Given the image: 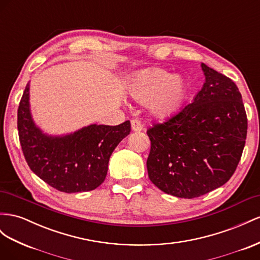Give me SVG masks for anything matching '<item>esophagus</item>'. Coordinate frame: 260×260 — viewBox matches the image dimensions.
Wrapping results in <instances>:
<instances>
[{"instance_id": "obj_1", "label": "esophagus", "mask_w": 260, "mask_h": 260, "mask_svg": "<svg viewBox=\"0 0 260 260\" xmlns=\"http://www.w3.org/2000/svg\"><path fill=\"white\" fill-rule=\"evenodd\" d=\"M131 128L135 132H140L143 130V125L138 119H133V120H131Z\"/></svg>"}]
</instances>
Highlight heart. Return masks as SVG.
Listing matches in <instances>:
<instances>
[{
  "instance_id": "b5f03b06",
  "label": "heart",
  "mask_w": 260,
  "mask_h": 260,
  "mask_svg": "<svg viewBox=\"0 0 260 260\" xmlns=\"http://www.w3.org/2000/svg\"><path fill=\"white\" fill-rule=\"evenodd\" d=\"M128 92L133 101L149 105L153 116L164 118L179 107L186 94V83L165 70L147 69L135 76Z\"/></svg>"
}]
</instances>
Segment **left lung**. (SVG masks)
Listing matches in <instances>:
<instances>
[{"instance_id": "8db88e82", "label": "left lung", "mask_w": 260, "mask_h": 260, "mask_svg": "<svg viewBox=\"0 0 260 260\" xmlns=\"http://www.w3.org/2000/svg\"><path fill=\"white\" fill-rule=\"evenodd\" d=\"M206 82L193 101L146 131L151 181L178 198L206 194L232 177L247 135V117L236 84L201 63Z\"/></svg>"}]
</instances>
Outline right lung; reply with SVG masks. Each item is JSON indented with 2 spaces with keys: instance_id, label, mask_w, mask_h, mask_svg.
I'll return each instance as SVG.
<instances>
[{
  "instance_id": "right-lung-1",
  "label": "right lung",
  "mask_w": 260,
  "mask_h": 260,
  "mask_svg": "<svg viewBox=\"0 0 260 260\" xmlns=\"http://www.w3.org/2000/svg\"><path fill=\"white\" fill-rule=\"evenodd\" d=\"M19 142L28 166L48 185L72 193L94 190L106 178L116 146L127 137L131 124H89L64 136H49L32 120L29 83L17 111Z\"/></svg>"
}]
</instances>
